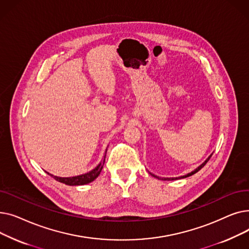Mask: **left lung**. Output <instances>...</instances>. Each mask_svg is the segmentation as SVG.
Wrapping results in <instances>:
<instances>
[{"label": "left lung", "instance_id": "8db88e82", "mask_svg": "<svg viewBox=\"0 0 249 249\" xmlns=\"http://www.w3.org/2000/svg\"><path fill=\"white\" fill-rule=\"evenodd\" d=\"M211 156H212V154L210 155V156H209V158L206 160V161L204 162V163H202L198 168H196L195 169V171L194 172H192V173H190V174H188V175H186V176H184V177H179V178H159V177H156V176H154V175H152V174H150L151 176H153L154 178H159V179H164V180H169V179H172V180H174V179H178V178H187V177H190V176H192V175H194V174H196V173H198L199 171H200V169L202 168V167H204V165L209 161V160H210L211 159Z\"/></svg>", "mask_w": 249, "mask_h": 249}]
</instances>
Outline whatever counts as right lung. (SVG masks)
Returning a JSON list of instances; mask_svg holds the SVG:
<instances>
[{"label": "right lung", "instance_id": "1", "mask_svg": "<svg viewBox=\"0 0 249 249\" xmlns=\"http://www.w3.org/2000/svg\"><path fill=\"white\" fill-rule=\"evenodd\" d=\"M105 158H106V156H105ZM104 163H105V160L102 162H100V164L95 169H93V171L88 173V174L82 175V176L72 177V178H59V177H55L53 175H50V176L53 178L54 179H56L57 181H60V182H62V184H65V185H69V186H82V185L89 184V182L93 181L94 179H96L99 177V175L101 174L102 169H103Z\"/></svg>", "mask_w": 249, "mask_h": 249}]
</instances>
